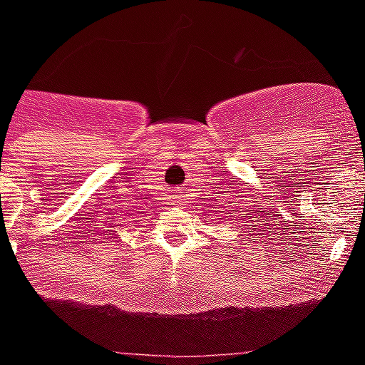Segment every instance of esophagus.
<instances>
[{
	"mask_svg": "<svg viewBox=\"0 0 365 365\" xmlns=\"http://www.w3.org/2000/svg\"><path fill=\"white\" fill-rule=\"evenodd\" d=\"M183 203H185V201H183V200H180V197H178V200H175V205H176V206H182Z\"/></svg>",
	"mask_w": 365,
	"mask_h": 365,
	"instance_id": "esophagus-1",
	"label": "esophagus"
}]
</instances>
